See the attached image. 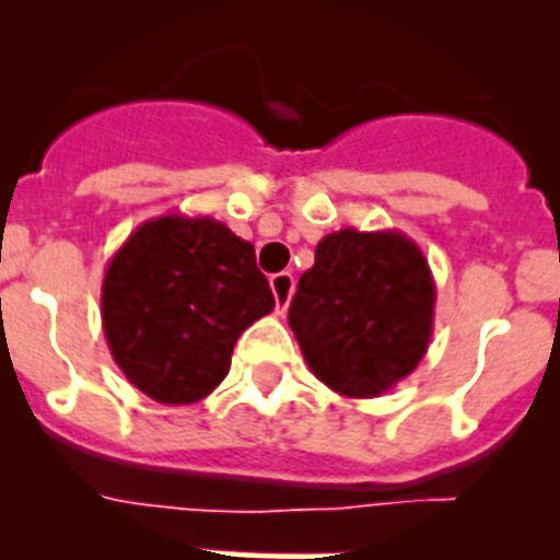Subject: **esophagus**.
Listing matches in <instances>:
<instances>
[{"instance_id":"obj_1","label":"esophagus","mask_w":560,"mask_h":560,"mask_svg":"<svg viewBox=\"0 0 560 560\" xmlns=\"http://www.w3.org/2000/svg\"><path fill=\"white\" fill-rule=\"evenodd\" d=\"M271 291H275L277 314H283L291 303V294H294V277L289 271H280V275H271Z\"/></svg>"}]
</instances>
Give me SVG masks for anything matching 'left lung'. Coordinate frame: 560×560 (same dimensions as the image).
Returning a JSON list of instances; mask_svg holds the SVG:
<instances>
[{
  "label": "left lung",
  "mask_w": 560,
  "mask_h": 560,
  "mask_svg": "<svg viewBox=\"0 0 560 560\" xmlns=\"http://www.w3.org/2000/svg\"><path fill=\"white\" fill-rule=\"evenodd\" d=\"M434 277L412 237L353 226L316 244L289 308L311 373L345 398H378L427 355Z\"/></svg>",
  "instance_id": "obj_1"
}]
</instances>
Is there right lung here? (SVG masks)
Masks as SVG:
<instances>
[{
	"label": "right lung",
	"instance_id": "1",
	"mask_svg": "<svg viewBox=\"0 0 560 560\" xmlns=\"http://www.w3.org/2000/svg\"><path fill=\"white\" fill-rule=\"evenodd\" d=\"M271 308L255 246L210 215L145 221L103 275L108 350L133 387L167 407L196 404L219 387L237 336Z\"/></svg>",
	"mask_w": 560,
	"mask_h": 560
}]
</instances>
